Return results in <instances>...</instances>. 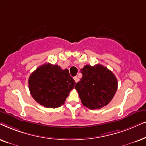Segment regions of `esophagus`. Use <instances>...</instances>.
<instances>
[{
    "label": "esophagus",
    "mask_w": 146,
    "mask_h": 146,
    "mask_svg": "<svg viewBox=\"0 0 146 146\" xmlns=\"http://www.w3.org/2000/svg\"><path fill=\"white\" fill-rule=\"evenodd\" d=\"M73 79H74V80H75V82H76V83H77V82H78V81H79V78H78V77H77V76H75V77H73Z\"/></svg>",
    "instance_id": "obj_1"
}]
</instances>
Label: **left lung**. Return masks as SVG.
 <instances>
[{
  "label": "left lung",
  "instance_id": "8db88e82",
  "mask_svg": "<svg viewBox=\"0 0 146 146\" xmlns=\"http://www.w3.org/2000/svg\"><path fill=\"white\" fill-rule=\"evenodd\" d=\"M81 72L83 77L76 83L75 88L82 104L92 110L107 106L117 89V80L115 75L100 64L85 65Z\"/></svg>",
  "mask_w": 146,
  "mask_h": 146
}]
</instances>
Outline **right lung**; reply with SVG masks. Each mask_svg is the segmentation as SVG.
Segmentation results:
<instances>
[{"instance_id": "right-lung-1", "label": "right lung", "mask_w": 146, "mask_h": 146, "mask_svg": "<svg viewBox=\"0 0 146 146\" xmlns=\"http://www.w3.org/2000/svg\"><path fill=\"white\" fill-rule=\"evenodd\" d=\"M75 84L69 70L50 63L36 68L29 78L31 96L38 104L48 108H57L65 104Z\"/></svg>"}]
</instances>
